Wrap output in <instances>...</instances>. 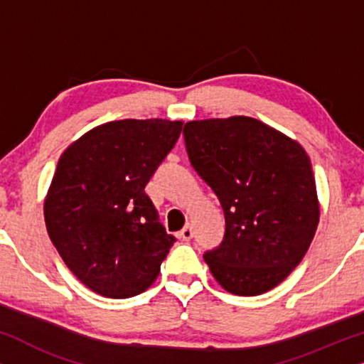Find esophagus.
<instances>
[{
    "label": "esophagus",
    "mask_w": 364,
    "mask_h": 364,
    "mask_svg": "<svg viewBox=\"0 0 364 364\" xmlns=\"http://www.w3.org/2000/svg\"><path fill=\"white\" fill-rule=\"evenodd\" d=\"M193 237V230H192V225H186L181 230V238L182 240H186V242H188L191 240V238Z\"/></svg>",
    "instance_id": "esophagus-1"
}]
</instances>
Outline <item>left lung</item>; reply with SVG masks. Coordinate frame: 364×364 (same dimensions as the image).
I'll return each instance as SVG.
<instances>
[{
    "instance_id": "obj_1",
    "label": "left lung",
    "mask_w": 364,
    "mask_h": 364,
    "mask_svg": "<svg viewBox=\"0 0 364 364\" xmlns=\"http://www.w3.org/2000/svg\"><path fill=\"white\" fill-rule=\"evenodd\" d=\"M183 137L192 167L225 215L222 243L203 255L213 278L233 295L272 290L305 257L320 220L310 157L247 116L191 121Z\"/></svg>"
}]
</instances>
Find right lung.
Masks as SVG:
<instances>
[{"label":"right lung","instance_id":"right-lung-1","mask_svg":"<svg viewBox=\"0 0 364 364\" xmlns=\"http://www.w3.org/2000/svg\"><path fill=\"white\" fill-rule=\"evenodd\" d=\"M182 126L167 119L106 122L59 159L44 222L69 270L94 293L131 298L156 282L176 237L144 188Z\"/></svg>","mask_w":364,"mask_h":364}]
</instances>
